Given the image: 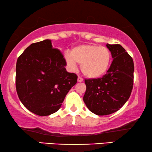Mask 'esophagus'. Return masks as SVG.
I'll return each instance as SVG.
<instances>
[{"mask_svg":"<svg viewBox=\"0 0 152 152\" xmlns=\"http://www.w3.org/2000/svg\"><path fill=\"white\" fill-rule=\"evenodd\" d=\"M77 82H83V79H82V77H81L79 76L78 78H77Z\"/></svg>","mask_w":152,"mask_h":152,"instance_id":"1","label":"esophagus"}]
</instances>
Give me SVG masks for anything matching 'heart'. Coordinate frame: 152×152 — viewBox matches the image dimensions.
<instances>
[{"label": "heart", "instance_id": "1", "mask_svg": "<svg viewBox=\"0 0 152 152\" xmlns=\"http://www.w3.org/2000/svg\"><path fill=\"white\" fill-rule=\"evenodd\" d=\"M111 57L107 48L89 44L75 47L70 51V55L66 53L64 56L68 68L73 70L76 63L81 64L83 74L90 79L100 77L107 71Z\"/></svg>", "mask_w": 152, "mask_h": 152}]
</instances>
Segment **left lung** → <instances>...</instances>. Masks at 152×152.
Here are the masks:
<instances>
[{
  "label": "left lung",
  "instance_id": "1",
  "mask_svg": "<svg viewBox=\"0 0 152 152\" xmlns=\"http://www.w3.org/2000/svg\"><path fill=\"white\" fill-rule=\"evenodd\" d=\"M113 61L102 77L85 80L86 90L83 97L86 107L97 115L117 111L129 98L134 84L132 57L120 44H109Z\"/></svg>",
  "mask_w": 152,
  "mask_h": 152
}]
</instances>
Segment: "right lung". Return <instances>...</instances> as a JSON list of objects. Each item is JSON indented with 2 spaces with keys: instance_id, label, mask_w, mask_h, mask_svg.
Segmentation results:
<instances>
[{
  "instance_id": "add662e5",
  "label": "right lung",
  "mask_w": 152,
  "mask_h": 152,
  "mask_svg": "<svg viewBox=\"0 0 152 152\" xmlns=\"http://www.w3.org/2000/svg\"><path fill=\"white\" fill-rule=\"evenodd\" d=\"M66 62L51 40L32 43L19 56L16 66V88L24 107L40 116L60 109L77 76L66 71Z\"/></svg>"
}]
</instances>
